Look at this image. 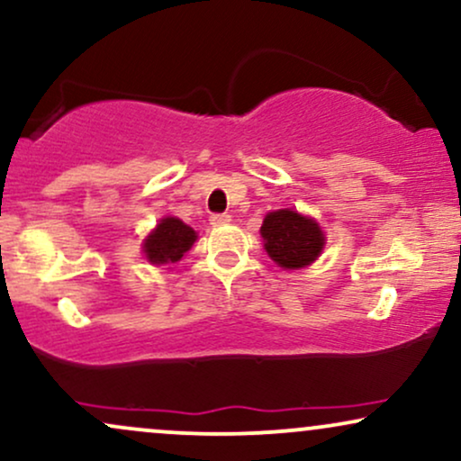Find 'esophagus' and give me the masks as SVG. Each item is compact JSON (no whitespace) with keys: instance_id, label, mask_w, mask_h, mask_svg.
I'll list each match as a JSON object with an SVG mask.
<instances>
[{"instance_id":"obj_1","label":"esophagus","mask_w":461,"mask_h":461,"mask_svg":"<svg viewBox=\"0 0 461 461\" xmlns=\"http://www.w3.org/2000/svg\"><path fill=\"white\" fill-rule=\"evenodd\" d=\"M231 221V216L227 212H221V214H212L210 216V225L214 227H221V225H227Z\"/></svg>"}]
</instances>
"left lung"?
Segmentation results:
<instances>
[{"instance_id": "left-lung-1", "label": "left lung", "mask_w": 461, "mask_h": 461, "mask_svg": "<svg viewBox=\"0 0 461 461\" xmlns=\"http://www.w3.org/2000/svg\"><path fill=\"white\" fill-rule=\"evenodd\" d=\"M259 234L270 259L285 270H298L315 262L326 240L312 216H303L290 208L266 214Z\"/></svg>"}]
</instances>
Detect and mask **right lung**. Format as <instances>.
Listing matches in <instances>:
<instances>
[{
  "label": "right lung",
  "instance_id": "obj_1",
  "mask_svg": "<svg viewBox=\"0 0 461 461\" xmlns=\"http://www.w3.org/2000/svg\"><path fill=\"white\" fill-rule=\"evenodd\" d=\"M195 240L197 234L193 227L182 223L176 216H165L143 240V253L149 264H176L185 258Z\"/></svg>",
  "mask_w": 461,
  "mask_h": 461
}]
</instances>
